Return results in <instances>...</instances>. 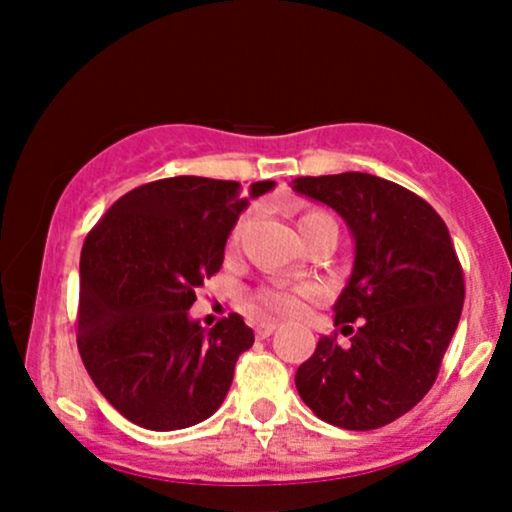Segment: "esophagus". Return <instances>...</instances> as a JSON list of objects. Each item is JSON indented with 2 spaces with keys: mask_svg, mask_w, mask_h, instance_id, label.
Listing matches in <instances>:
<instances>
[{
  "mask_svg": "<svg viewBox=\"0 0 512 512\" xmlns=\"http://www.w3.org/2000/svg\"><path fill=\"white\" fill-rule=\"evenodd\" d=\"M276 322H269V320H262V322H255V334L260 339H267L269 334H274V330H276Z\"/></svg>",
  "mask_w": 512,
  "mask_h": 512,
  "instance_id": "1",
  "label": "esophagus"
}]
</instances>
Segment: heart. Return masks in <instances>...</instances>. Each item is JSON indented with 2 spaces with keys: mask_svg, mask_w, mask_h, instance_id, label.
Segmentation results:
<instances>
[{
  "mask_svg": "<svg viewBox=\"0 0 512 512\" xmlns=\"http://www.w3.org/2000/svg\"><path fill=\"white\" fill-rule=\"evenodd\" d=\"M243 226H245V221H238L236 226H233L231 236H228V250L231 252L238 248L240 236H243ZM298 228H301L303 238H308L317 231H327V228H330V231H337V223H334V219L327 214V211L310 209L301 216ZM313 293H315V289L308 284L291 286V284H281V281H274V284H264V286H260V289L252 291L248 303H250V308L260 315L291 317L301 310L303 298L313 296Z\"/></svg>",
  "mask_w": 512,
  "mask_h": 512,
  "instance_id": "1",
  "label": "heart"
}]
</instances>
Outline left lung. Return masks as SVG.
Masks as SVG:
<instances>
[{"label": "left lung", "mask_w": 512, "mask_h": 512, "mask_svg": "<svg viewBox=\"0 0 512 512\" xmlns=\"http://www.w3.org/2000/svg\"><path fill=\"white\" fill-rule=\"evenodd\" d=\"M293 190L344 216L356 264L334 325L296 370L317 419L373 431L414 409L438 378L460 322L464 274L448 226L426 199L368 173L305 175Z\"/></svg>", "instance_id": "8db88e82"}]
</instances>
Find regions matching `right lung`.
Here are the masks:
<instances>
[{
    "instance_id": "obj_1",
    "label": "right lung",
    "mask_w": 512,
    "mask_h": 512,
    "mask_svg": "<svg viewBox=\"0 0 512 512\" xmlns=\"http://www.w3.org/2000/svg\"><path fill=\"white\" fill-rule=\"evenodd\" d=\"M252 185V197L272 190ZM240 182L178 175L134 187L88 231L76 346L113 407L149 431H178L221 407L255 334L238 313L207 332L187 317L248 199Z\"/></svg>"
}]
</instances>
